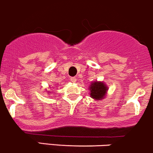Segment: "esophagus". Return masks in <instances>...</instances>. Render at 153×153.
<instances>
[{"label": "esophagus", "instance_id": "1", "mask_svg": "<svg viewBox=\"0 0 153 153\" xmlns=\"http://www.w3.org/2000/svg\"><path fill=\"white\" fill-rule=\"evenodd\" d=\"M71 81L72 82H76V77H71Z\"/></svg>", "mask_w": 153, "mask_h": 153}]
</instances>
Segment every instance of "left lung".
<instances>
[{
  "mask_svg": "<svg viewBox=\"0 0 153 153\" xmlns=\"http://www.w3.org/2000/svg\"><path fill=\"white\" fill-rule=\"evenodd\" d=\"M89 94L94 100H102L106 97L107 91L108 90V86L102 81L91 82L88 88Z\"/></svg>",
  "mask_w": 153,
  "mask_h": 153,
  "instance_id": "1",
  "label": "left lung"
}]
</instances>
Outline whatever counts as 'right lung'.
<instances>
[{"label": "right lung", "mask_w": 153, "mask_h": 153, "mask_svg": "<svg viewBox=\"0 0 153 153\" xmlns=\"http://www.w3.org/2000/svg\"><path fill=\"white\" fill-rule=\"evenodd\" d=\"M48 93H49V94H51V91H48Z\"/></svg>", "instance_id": "right-lung-1"}]
</instances>
